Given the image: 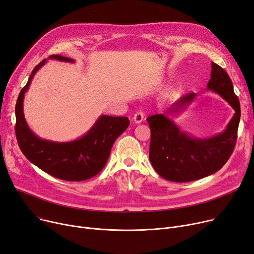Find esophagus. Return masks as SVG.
I'll use <instances>...</instances> for the list:
<instances>
[{"mask_svg":"<svg viewBox=\"0 0 254 254\" xmlns=\"http://www.w3.org/2000/svg\"><path fill=\"white\" fill-rule=\"evenodd\" d=\"M132 119H134V122L136 124H141L143 120H144V113L142 111H138L135 113L134 117H132Z\"/></svg>","mask_w":254,"mask_h":254,"instance_id":"1","label":"esophagus"}]
</instances>
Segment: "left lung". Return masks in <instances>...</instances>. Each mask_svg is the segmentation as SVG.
<instances>
[{"label":"left lung","instance_id":"obj_1","mask_svg":"<svg viewBox=\"0 0 254 254\" xmlns=\"http://www.w3.org/2000/svg\"><path fill=\"white\" fill-rule=\"evenodd\" d=\"M207 88L217 92L235 110L226 128L208 139L192 138L182 131L167 115L184 110L195 98L194 92L182 97L167 110L147 118L151 130L149 159L159 176L173 182H190L214 174L231 157L241 117L240 102L232 80L217 64H211Z\"/></svg>","mask_w":254,"mask_h":254}]
</instances>
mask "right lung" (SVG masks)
<instances>
[{
  "label": "right lung",
  "mask_w": 254,
  "mask_h": 254,
  "mask_svg": "<svg viewBox=\"0 0 254 254\" xmlns=\"http://www.w3.org/2000/svg\"><path fill=\"white\" fill-rule=\"evenodd\" d=\"M49 59L74 63L59 55ZM46 60L37 64L28 83L20 90L15 106V134L19 148L31 163L47 174L66 181L87 180L103 170L115 140L129 125L127 117L102 115L86 134L71 142H52L37 137L30 129L23 115V98L37 71Z\"/></svg>",
  "instance_id": "1"
}]
</instances>
